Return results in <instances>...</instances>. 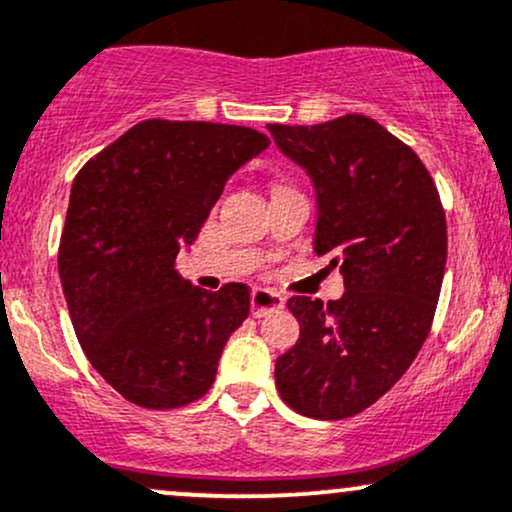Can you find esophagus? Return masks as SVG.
I'll list each match as a JSON object with an SVG mask.
<instances>
[{
	"label": "esophagus",
	"instance_id": "1",
	"mask_svg": "<svg viewBox=\"0 0 512 512\" xmlns=\"http://www.w3.org/2000/svg\"><path fill=\"white\" fill-rule=\"evenodd\" d=\"M286 298L281 293L269 291V289H255L252 291V315L262 317L267 315L269 310H279L284 308Z\"/></svg>",
	"mask_w": 512,
	"mask_h": 512
}]
</instances>
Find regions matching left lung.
Masks as SVG:
<instances>
[{"mask_svg": "<svg viewBox=\"0 0 512 512\" xmlns=\"http://www.w3.org/2000/svg\"><path fill=\"white\" fill-rule=\"evenodd\" d=\"M267 129L313 180L315 252L339 264L346 289L327 305L289 298L301 337L276 358V390L310 419H346L407 373L431 332L445 211L421 158L366 115Z\"/></svg>", "mask_w": 512, "mask_h": 512, "instance_id": "obj_1", "label": "left lung"}]
</instances>
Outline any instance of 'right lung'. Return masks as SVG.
<instances>
[{
  "mask_svg": "<svg viewBox=\"0 0 512 512\" xmlns=\"http://www.w3.org/2000/svg\"><path fill=\"white\" fill-rule=\"evenodd\" d=\"M267 146L250 127L144 120L74 178L57 255L62 291L86 358L127 402L178 409L214 385L250 291L197 289L175 257L195 243L228 178Z\"/></svg>",
  "mask_w": 512,
  "mask_h": 512,
  "instance_id": "1",
  "label": "right lung"
}]
</instances>
